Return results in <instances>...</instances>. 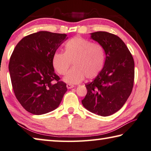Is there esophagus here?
I'll list each match as a JSON object with an SVG mask.
<instances>
[{
  "label": "esophagus",
  "instance_id": "34e87169",
  "mask_svg": "<svg viewBox=\"0 0 151 151\" xmlns=\"http://www.w3.org/2000/svg\"><path fill=\"white\" fill-rule=\"evenodd\" d=\"M66 87H67L68 89H71L74 88V86L73 85H71V84H67V86H66Z\"/></svg>",
  "mask_w": 151,
  "mask_h": 151
}]
</instances>
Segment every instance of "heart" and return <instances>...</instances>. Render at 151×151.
Returning <instances> with one entry per match:
<instances>
[{
	"label": "heart",
	"mask_w": 151,
	"mask_h": 151,
	"mask_svg": "<svg viewBox=\"0 0 151 151\" xmlns=\"http://www.w3.org/2000/svg\"><path fill=\"white\" fill-rule=\"evenodd\" d=\"M64 53L55 52L52 63L55 71L64 75L71 65L73 67L63 78L65 82L76 84L96 78L104 67L106 54L104 47L99 44L80 36L69 40L64 44Z\"/></svg>",
	"instance_id": "1"
}]
</instances>
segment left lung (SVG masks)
Wrapping results in <instances>:
<instances>
[{
    "label": "left lung",
    "mask_w": 151,
    "mask_h": 151,
    "mask_svg": "<svg viewBox=\"0 0 151 151\" xmlns=\"http://www.w3.org/2000/svg\"><path fill=\"white\" fill-rule=\"evenodd\" d=\"M91 38L104 47V67L91 83L81 103L95 114L107 117L118 111L133 88L134 62L128 47L119 37L107 32H96Z\"/></svg>",
    "instance_id": "obj_1"
}]
</instances>
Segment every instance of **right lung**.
Segmentation results:
<instances>
[{
  "instance_id": "1",
  "label": "right lung",
  "mask_w": 151,
  "mask_h": 151,
  "mask_svg": "<svg viewBox=\"0 0 151 151\" xmlns=\"http://www.w3.org/2000/svg\"><path fill=\"white\" fill-rule=\"evenodd\" d=\"M66 36L40 31L24 37L14 47L9 65L11 83L18 101L29 113L39 115L55 109L67 91L52 63Z\"/></svg>"
}]
</instances>
